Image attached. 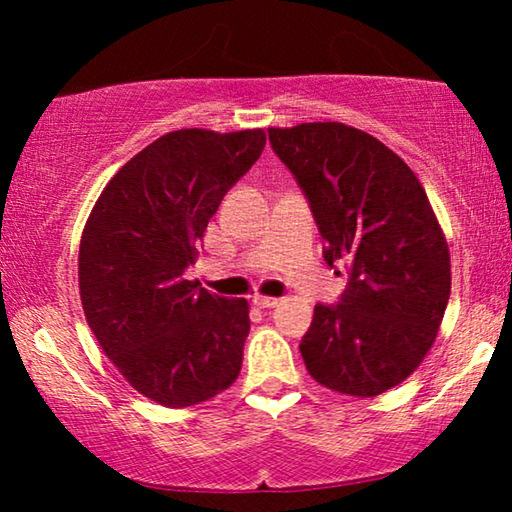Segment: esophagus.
<instances>
[{
	"mask_svg": "<svg viewBox=\"0 0 512 512\" xmlns=\"http://www.w3.org/2000/svg\"><path fill=\"white\" fill-rule=\"evenodd\" d=\"M251 303L256 307H261V310H270V307H277L279 298H272V296H254L251 298Z\"/></svg>",
	"mask_w": 512,
	"mask_h": 512,
	"instance_id": "34e87169",
	"label": "esophagus"
}]
</instances>
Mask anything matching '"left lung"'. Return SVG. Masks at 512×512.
<instances>
[{
    "label": "left lung",
    "mask_w": 512,
    "mask_h": 512,
    "mask_svg": "<svg viewBox=\"0 0 512 512\" xmlns=\"http://www.w3.org/2000/svg\"><path fill=\"white\" fill-rule=\"evenodd\" d=\"M268 137L310 202L326 263L349 275L338 303L314 307L305 366L340 394L380 396L424 361L450 300V249L431 202L415 172L363 130L300 123Z\"/></svg>",
    "instance_id": "1"
}]
</instances>
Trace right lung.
I'll return each instance as SVG.
<instances>
[{"instance_id": "right-lung-1", "label": "right lung", "mask_w": 512, "mask_h": 512, "mask_svg": "<svg viewBox=\"0 0 512 512\" xmlns=\"http://www.w3.org/2000/svg\"><path fill=\"white\" fill-rule=\"evenodd\" d=\"M265 132H167L118 170L90 212L79 289L90 331L132 389L167 408L237 380L249 303L186 279L223 195L261 158Z\"/></svg>"}]
</instances>
